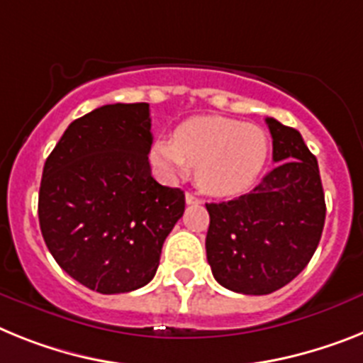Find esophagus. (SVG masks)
<instances>
[{"label":"esophagus","mask_w":363,"mask_h":363,"mask_svg":"<svg viewBox=\"0 0 363 363\" xmlns=\"http://www.w3.org/2000/svg\"><path fill=\"white\" fill-rule=\"evenodd\" d=\"M184 197H186L188 205H199V203H201L199 197H197L196 194H191V191H186V196H184Z\"/></svg>","instance_id":"1"}]
</instances>
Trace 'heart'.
Returning <instances> with one entry per match:
<instances>
[{
  "label": "heart",
  "instance_id": "obj_1",
  "mask_svg": "<svg viewBox=\"0 0 363 363\" xmlns=\"http://www.w3.org/2000/svg\"><path fill=\"white\" fill-rule=\"evenodd\" d=\"M269 136L258 125L225 118L196 116L158 138L149 158L166 179H177L196 167L197 186L210 196H236L255 184L267 164Z\"/></svg>",
  "mask_w": 363,
  "mask_h": 363
}]
</instances>
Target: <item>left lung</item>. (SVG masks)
<instances>
[{
	"instance_id": "obj_1",
	"label": "left lung",
	"mask_w": 363,
	"mask_h": 363,
	"mask_svg": "<svg viewBox=\"0 0 363 363\" xmlns=\"http://www.w3.org/2000/svg\"><path fill=\"white\" fill-rule=\"evenodd\" d=\"M266 123L277 167L245 196L206 205L212 275L245 295L273 294L299 275L318 249L327 214L318 160L299 130L273 118Z\"/></svg>"
}]
</instances>
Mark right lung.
Instances as JSON below:
<instances>
[{"mask_svg": "<svg viewBox=\"0 0 363 363\" xmlns=\"http://www.w3.org/2000/svg\"><path fill=\"white\" fill-rule=\"evenodd\" d=\"M151 144L147 103H116L72 121L44 164L45 245L72 279L99 294L147 284L184 214V191L151 175Z\"/></svg>", "mask_w": 363, "mask_h": 363, "instance_id": "right-lung-1", "label": "right lung"}]
</instances>
